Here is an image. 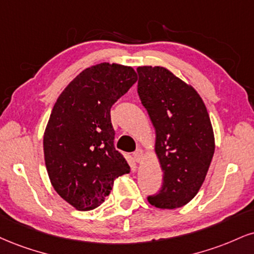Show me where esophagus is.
Returning a JSON list of instances; mask_svg holds the SVG:
<instances>
[{
	"mask_svg": "<svg viewBox=\"0 0 254 254\" xmlns=\"http://www.w3.org/2000/svg\"><path fill=\"white\" fill-rule=\"evenodd\" d=\"M144 157V152H143L142 149H137V150L133 152V158H135L136 162H140Z\"/></svg>",
	"mask_w": 254,
	"mask_h": 254,
	"instance_id": "34e87169",
	"label": "esophagus"
}]
</instances>
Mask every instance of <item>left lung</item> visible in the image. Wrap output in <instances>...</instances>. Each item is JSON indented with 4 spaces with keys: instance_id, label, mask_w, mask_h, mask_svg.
Here are the masks:
<instances>
[{
    "instance_id": "1",
    "label": "left lung",
    "mask_w": 254,
    "mask_h": 254,
    "mask_svg": "<svg viewBox=\"0 0 254 254\" xmlns=\"http://www.w3.org/2000/svg\"><path fill=\"white\" fill-rule=\"evenodd\" d=\"M138 96L156 130L155 152L163 185L149 203L162 209L187 204L206 179L215 150L214 132L195 88L161 66H140Z\"/></svg>"
}]
</instances>
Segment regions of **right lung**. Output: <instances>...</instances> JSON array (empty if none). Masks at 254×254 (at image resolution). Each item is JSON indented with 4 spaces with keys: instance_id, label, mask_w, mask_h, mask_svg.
<instances>
[{
    "instance_id": "obj_1",
    "label": "right lung",
    "mask_w": 254,
    "mask_h": 254,
    "mask_svg": "<svg viewBox=\"0 0 254 254\" xmlns=\"http://www.w3.org/2000/svg\"><path fill=\"white\" fill-rule=\"evenodd\" d=\"M137 81L135 69L102 63L61 92L44 135L45 163L56 191L78 210L102 204L130 167L115 149L110 110Z\"/></svg>"
}]
</instances>
